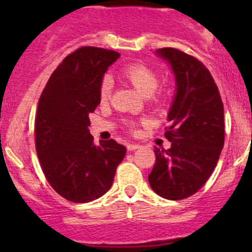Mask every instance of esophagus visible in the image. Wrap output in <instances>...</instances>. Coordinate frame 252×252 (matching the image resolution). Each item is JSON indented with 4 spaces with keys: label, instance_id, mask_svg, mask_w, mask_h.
<instances>
[{
    "label": "esophagus",
    "instance_id": "1",
    "mask_svg": "<svg viewBox=\"0 0 252 252\" xmlns=\"http://www.w3.org/2000/svg\"><path fill=\"white\" fill-rule=\"evenodd\" d=\"M140 145L139 144H127V150L128 151H133L136 150V149H139Z\"/></svg>",
    "mask_w": 252,
    "mask_h": 252
}]
</instances>
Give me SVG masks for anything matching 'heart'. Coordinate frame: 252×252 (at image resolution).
<instances>
[{
    "label": "heart",
    "mask_w": 252,
    "mask_h": 252,
    "mask_svg": "<svg viewBox=\"0 0 252 252\" xmlns=\"http://www.w3.org/2000/svg\"><path fill=\"white\" fill-rule=\"evenodd\" d=\"M122 77L126 81L130 82L142 95H153V98L157 102H162L166 98V93L164 91L157 92V88L159 86V77L158 73L151 69L150 66L145 64H130L122 69ZM112 79L108 75L102 78L101 84H99V101L101 103H107L111 98L112 93ZM127 127L130 130H135V124L133 122H126Z\"/></svg>",
    "instance_id": "1"
}]
</instances>
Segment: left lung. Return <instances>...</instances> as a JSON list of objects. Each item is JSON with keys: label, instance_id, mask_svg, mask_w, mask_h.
Here are the masks:
<instances>
[{"label": "left lung", "instance_id": "1", "mask_svg": "<svg viewBox=\"0 0 252 252\" xmlns=\"http://www.w3.org/2000/svg\"><path fill=\"white\" fill-rule=\"evenodd\" d=\"M157 53L170 63L177 94L165 127L171 148H155L149 183L160 197L179 201L197 193L217 165L224 144L223 103L213 77L197 58L174 48Z\"/></svg>", "mask_w": 252, "mask_h": 252}]
</instances>
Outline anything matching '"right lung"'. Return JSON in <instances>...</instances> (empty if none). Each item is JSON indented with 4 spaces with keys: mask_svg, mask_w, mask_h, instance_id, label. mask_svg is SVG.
Returning <instances> with one entry per match:
<instances>
[{
    "mask_svg": "<svg viewBox=\"0 0 252 252\" xmlns=\"http://www.w3.org/2000/svg\"><path fill=\"white\" fill-rule=\"evenodd\" d=\"M120 54L82 46L57 66L40 95L35 146L46 180L74 203L92 202L111 188L126 148L115 140L93 144L90 113L99 104L103 73Z\"/></svg>",
    "mask_w": 252,
    "mask_h": 252,
    "instance_id": "1",
    "label": "right lung"
}]
</instances>
